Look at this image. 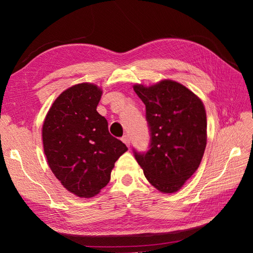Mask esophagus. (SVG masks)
I'll use <instances>...</instances> for the list:
<instances>
[{
	"mask_svg": "<svg viewBox=\"0 0 253 253\" xmlns=\"http://www.w3.org/2000/svg\"><path fill=\"white\" fill-rule=\"evenodd\" d=\"M122 141H124L127 147H129V141H131V139H129V136L128 135H124V137H122Z\"/></svg>",
	"mask_w": 253,
	"mask_h": 253,
	"instance_id": "34e87169",
	"label": "esophagus"
}]
</instances>
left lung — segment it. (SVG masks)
I'll list each match as a JSON object with an SVG mask.
<instances>
[{"instance_id":"8db88e82","label":"left lung","mask_w":253,"mask_h":253,"mask_svg":"<svg viewBox=\"0 0 253 253\" xmlns=\"http://www.w3.org/2000/svg\"><path fill=\"white\" fill-rule=\"evenodd\" d=\"M145 104L150 131L147 152L133 149L144 176L160 192L178 191L200 167L207 144V117L202 100L182 84L164 80L134 85Z\"/></svg>"}]
</instances>
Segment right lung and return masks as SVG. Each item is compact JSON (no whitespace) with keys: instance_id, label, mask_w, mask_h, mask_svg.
Masks as SVG:
<instances>
[{"instance_id":"obj_1","label":"right lung","mask_w":253,"mask_h":253,"mask_svg":"<svg viewBox=\"0 0 253 253\" xmlns=\"http://www.w3.org/2000/svg\"><path fill=\"white\" fill-rule=\"evenodd\" d=\"M101 95L102 90L90 83L67 88L52 103L43 124L49 168L63 187L79 197L100 192L116 160L127 151L97 112Z\"/></svg>"}]
</instances>
